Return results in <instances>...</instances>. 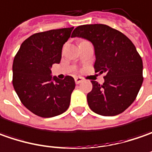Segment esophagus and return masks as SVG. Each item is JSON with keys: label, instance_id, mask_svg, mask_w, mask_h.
Masks as SVG:
<instances>
[{"label": "esophagus", "instance_id": "1", "mask_svg": "<svg viewBox=\"0 0 152 152\" xmlns=\"http://www.w3.org/2000/svg\"><path fill=\"white\" fill-rule=\"evenodd\" d=\"M82 81H83V78L82 77H80V76L75 77V82H76V84H80Z\"/></svg>", "mask_w": 152, "mask_h": 152}]
</instances>
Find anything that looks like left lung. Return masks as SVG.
Wrapping results in <instances>:
<instances>
[{"label": "left lung", "instance_id": "1", "mask_svg": "<svg viewBox=\"0 0 152 152\" xmlns=\"http://www.w3.org/2000/svg\"><path fill=\"white\" fill-rule=\"evenodd\" d=\"M72 38L92 43L95 72L105 73L102 85L92 81L88 106L102 116H114L127 109L136 98L143 82V63L135 46L124 34L104 24L81 25Z\"/></svg>", "mask_w": 152, "mask_h": 152}]
</instances>
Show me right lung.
Wrapping results in <instances>:
<instances>
[{"mask_svg":"<svg viewBox=\"0 0 152 152\" xmlns=\"http://www.w3.org/2000/svg\"><path fill=\"white\" fill-rule=\"evenodd\" d=\"M74 27L33 34L20 46L12 65V84L22 103L34 114L51 118L66 112L75 89L74 78L51 75Z\"/></svg>","mask_w":152,"mask_h":152,"instance_id":"1","label":"right lung"}]
</instances>
